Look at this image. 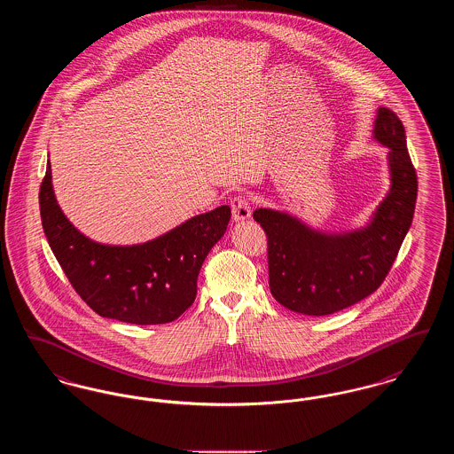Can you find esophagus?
Segmentation results:
<instances>
[{"mask_svg":"<svg viewBox=\"0 0 454 454\" xmlns=\"http://www.w3.org/2000/svg\"><path fill=\"white\" fill-rule=\"evenodd\" d=\"M231 213H233V221H237V223L248 219V217L252 216L250 202L245 197L238 195V197L231 200Z\"/></svg>","mask_w":454,"mask_h":454,"instance_id":"34e87169","label":"esophagus"}]
</instances>
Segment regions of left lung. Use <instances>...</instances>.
Returning <instances> with one entry per match:
<instances>
[{"mask_svg":"<svg viewBox=\"0 0 454 454\" xmlns=\"http://www.w3.org/2000/svg\"><path fill=\"white\" fill-rule=\"evenodd\" d=\"M372 137L388 148L389 191L363 228L326 233L286 211L254 213L267 233L270 293L291 311L324 317L372 294L411 230L417 175L395 112L378 108Z\"/></svg>","mask_w":454,"mask_h":454,"instance_id":"obj_1","label":"left lung"}]
</instances>
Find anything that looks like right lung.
Instances as JSON below:
<instances>
[{
	"label": "right lung",
	"instance_id": "right-lung-1",
	"mask_svg": "<svg viewBox=\"0 0 454 454\" xmlns=\"http://www.w3.org/2000/svg\"><path fill=\"white\" fill-rule=\"evenodd\" d=\"M39 204L49 247L82 300L104 318L136 325L168 324L194 302L199 270L231 217L221 206L145 243H98L61 211L49 161Z\"/></svg>",
	"mask_w": 454,
	"mask_h": 454
}]
</instances>
